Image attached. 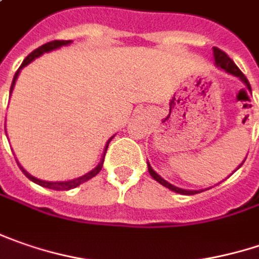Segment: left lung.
Instances as JSON below:
<instances>
[{
  "label": "left lung",
  "mask_w": 259,
  "mask_h": 259,
  "mask_svg": "<svg viewBox=\"0 0 259 259\" xmlns=\"http://www.w3.org/2000/svg\"><path fill=\"white\" fill-rule=\"evenodd\" d=\"M213 58H214V65L219 68V69H223L225 72L231 73L233 76H236V78H239L243 84L246 85V88L249 90V93H251V85L248 82V79H246V76L241 72V69L235 65V62L232 61L231 58L225 53L223 51H220L218 48H213ZM246 159V158H245ZM245 159L242 161V163L245 162ZM242 163L236 168V169H239L242 166ZM235 169V171H236ZM148 171H149V174L151 177L155 180V181H158L159 184H162L163 187H166V188H169L171 191H174V193H178V194H184V196H193V194H197V193H201V191H204V190H184V188H180V187H175L172 186L171 183H168L166 180H163L162 177L159 174H156L155 171H153V168L151 166V163L148 162ZM208 190V188H207Z\"/></svg>",
  "instance_id": "left-lung-1"
}]
</instances>
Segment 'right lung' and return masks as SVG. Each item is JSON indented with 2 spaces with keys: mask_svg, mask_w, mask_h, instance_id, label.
Segmentation results:
<instances>
[{
  "mask_svg": "<svg viewBox=\"0 0 259 259\" xmlns=\"http://www.w3.org/2000/svg\"><path fill=\"white\" fill-rule=\"evenodd\" d=\"M72 43V40H53V41H49V43H46V45H43V46H40V48H37L36 51H33L30 55H28L27 58L23 61V63H21V66L18 68V71L16 72V75H14V79H13V84H11V88H10V93H13V90H14V85H16V81H17L18 78V73H20V71L24 68V66H27L28 63L33 62L36 58H39V56H41L43 53H48V52H52V51H56V49H59V48H62V46H68V45H71ZM113 139V136L110 138L107 141V143H106V148H104V153H103V158H101V161H100V163L97 165L94 169H91L90 172H87L85 175H82V177H78V178H75V180H69V181H43V180H39V178H36V177H33L31 174H28L27 171L18 163V166H20V169L23 171V174L27 177L30 181H33V183H36V184H39V186L45 187V188H51V190H56V191H63V190H71V188H75V187L81 186L82 183H85V181H88V180H91L93 177H96L100 171H101V168H103V162H104V155H106V151H107L108 148V143H110V141Z\"/></svg>",
  "mask_w": 259,
  "mask_h": 259,
  "instance_id": "add662e5",
  "label": "right lung"
}]
</instances>
